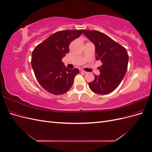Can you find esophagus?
Returning <instances> with one entry per match:
<instances>
[{
  "label": "esophagus",
  "mask_w": 152,
  "mask_h": 152,
  "mask_svg": "<svg viewBox=\"0 0 152 152\" xmlns=\"http://www.w3.org/2000/svg\"><path fill=\"white\" fill-rule=\"evenodd\" d=\"M79 70L81 73H87L86 72H85L84 70H82V69H79Z\"/></svg>",
  "instance_id": "34e87169"
}]
</instances>
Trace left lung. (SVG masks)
<instances>
[{
    "instance_id": "8db88e82",
    "label": "left lung",
    "mask_w": 152,
    "mask_h": 152,
    "mask_svg": "<svg viewBox=\"0 0 152 152\" xmlns=\"http://www.w3.org/2000/svg\"><path fill=\"white\" fill-rule=\"evenodd\" d=\"M84 35L95 45L96 60L103 65L100 74L88 84L89 88L98 94L112 93L121 84L127 69L129 56L126 49L108 35L96 30H85Z\"/></svg>"
}]
</instances>
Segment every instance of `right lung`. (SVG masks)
Listing matches in <instances>:
<instances>
[{"label":"right lung","instance_id":"1","mask_svg":"<svg viewBox=\"0 0 152 152\" xmlns=\"http://www.w3.org/2000/svg\"><path fill=\"white\" fill-rule=\"evenodd\" d=\"M83 30L57 31L39 44L32 52L31 66L37 80L49 93L63 94L71 88L79 69H69L61 61L69 52V44Z\"/></svg>","mask_w":152,"mask_h":152}]
</instances>
